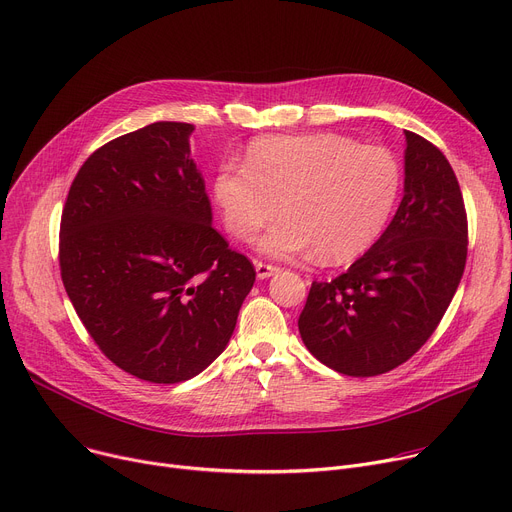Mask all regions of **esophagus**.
Returning <instances> with one entry per match:
<instances>
[{
	"instance_id": "34e87169",
	"label": "esophagus",
	"mask_w": 512,
	"mask_h": 512,
	"mask_svg": "<svg viewBox=\"0 0 512 512\" xmlns=\"http://www.w3.org/2000/svg\"><path fill=\"white\" fill-rule=\"evenodd\" d=\"M254 266H256L258 279H268V277H272V274H277V272H279V266L266 264V262H260V260H256V262H254Z\"/></svg>"
}]
</instances>
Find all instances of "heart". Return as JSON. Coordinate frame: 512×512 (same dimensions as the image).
<instances>
[{
	"mask_svg": "<svg viewBox=\"0 0 512 512\" xmlns=\"http://www.w3.org/2000/svg\"><path fill=\"white\" fill-rule=\"evenodd\" d=\"M402 188V172L387 149L342 135L262 137L250 143L244 168L225 164L213 196L227 231L240 242L277 215L260 242L274 258L311 248L326 264L355 260L385 229Z\"/></svg>",
	"mask_w": 512,
	"mask_h": 512,
	"instance_id": "obj_1",
	"label": "heart"
}]
</instances>
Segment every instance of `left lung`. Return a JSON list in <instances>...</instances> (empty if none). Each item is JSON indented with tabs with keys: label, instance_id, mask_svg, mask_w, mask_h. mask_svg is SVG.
<instances>
[{
	"label": "left lung",
	"instance_id": "left-lung-1",
	"mask_svg": "<svg viewBox=\"0 0 512 512\" xmlns=\"http://www.w3.org/2000/svg\"><path fill=\"white\" fill-rule=\"evenodd\" d=\"M404 199L381 238L340 277L313 281L299 334L313 357L373 377L406 363L432 336L459 287L467 213L443 151L406 131Z\"/></svg>",
	"mask_w": 512,
	"mask_h": 512
}]
</instances>
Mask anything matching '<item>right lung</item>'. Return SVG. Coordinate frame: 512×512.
<instances>
[{"label": "right lung", "mask_w": 512, "mask_h": 512, "mask_svg": "<svg viewBox=\"0 0 512 512\" xmlns=\"http://www.w3.org/2000/svg\"><path fill=\"white\" fill-rule=\"evenodd\" d=\"M188 123H153L98 147L61 213L63 287L104 357L180 383L225 350L256 270L211 225Z\"/></svg>", "instance_id": "obj_1"}]
</instances>
